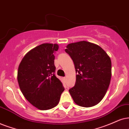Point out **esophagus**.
<instances>
[{
	"mask_svg": "<svg viewBox=\"0 0 129 129\" xmlns=\"http://www.w3.org/2000/svg\"><path fill=\"white\" fill-rule=\"evenodd\" d=\"M63 79H64L65 80H67V77H63Z\"/></svg>",
	"mask_w": 129,
	"mask_h": 129,
	"instance_id": "obj_1",
	"label": "esophagus"
}]
</instances>
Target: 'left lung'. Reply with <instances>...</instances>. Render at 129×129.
<instances>
[{
    "label": "left lung",
    "mask_w": 129,
    "mask_h": 129,
    "mask_svg": "<svg viewBox=\"0 0 129 129\" xmlns=\"http://www.w3.org/2000/svg\"><path fill=\"white\" fill-rule=\"evenodd\" d=\"M66 52L74 62L76 84L69 92L77 105L91 107L105 96L111 78V61L102 48L86 41L70 43Z\"/></svg>",
    "instance_id": "left-lung-1"
}]
</instances>
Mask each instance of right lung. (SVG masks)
I'll use <instances>...</instances> for the list:
<instances>
[{
    "mask_svg": "<svg viewBox=\"0 0 129 129\" xmlns=\"http://www.w3.org/2000/svg\"><path fill=\"white\" fill-rule=\"evenodd\" d=\"M58 44L43 43L26 53L18 67L17 80L21 92L30 103L40 110L56 107L64 90L55 76V53Z\"/></svg>",
    "mask_w": 129,
    "mask_h": 129,
    "instance_id": "1",
    "label": "right lung"
}]
</instances>
